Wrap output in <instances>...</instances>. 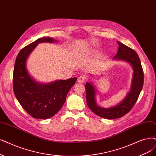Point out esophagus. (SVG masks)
Returning a JSON list of instances; mask_svg holds the SVG:
<instances>
[{
    "mask_svg": "<svg viewBox=\"0 0 156 156\" xmlns=\"http://www.w3.org/2000/svg\"><path fill=\"white\" fill-rule=\"evenodd\" d=\"M86 80H87V77L84 76V75H83V76H80L78 77V81L80 83H83Z\"/></svg>",
    "mask_w": 156,
    "mask_h": 156,
    "instance_id": "1",
    "label": "esophagus"
}]
</instances>
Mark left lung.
<instances>
[{"label":"left lung","mask_w":156,"mask_h":156,"mask_svg":"<svg viewBox=\"0 0 156 156\" xmlns=\"http://www.w3.org/2000/svg\"><path fill=\"white\" fill-rule=\"evenodd\" d=\"M119 48L114 58L123 60L130 63L134 70L131 89L125 100L119 104L110 108H103L96 105V91L90 83L85 84L86 101L90 110L101 118L113 119L122 117L127 114L135 105L142 90L144 82V73L141 61L136 52L128 46L118 41Z\"/></svg>","instance_id":"obj_1"}]
</instances>
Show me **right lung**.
Segmentation results:
<instances>
[{"instance_id":"add662e5","label":"right lung","mask_w":156,"mask_h":156,"mask_svg":"<svg viewBox=\"0 0 156 156\" xmlns=\"http://www.w3.org/2000/svg\"><path fill=\"white\" fill-rule=\"evenodd\" d=\"M56 42L52 38H40L22 48L15 63L13 85L15 97L26 112L34 118L48 119L53 116L66 100L69 90L77 78L58 80L49 84L36 83L28 74L26 62L38 44Z\"/></svg>"}]
</instances>
